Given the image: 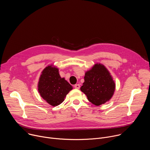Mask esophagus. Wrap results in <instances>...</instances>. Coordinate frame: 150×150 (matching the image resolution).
I'll list each match as a JSON object with an SVG mask.
<instances>
[{"mask_svg":"<svg viewBox=\"0 0 150 150\" xmlns=\"http://www.w3.org/2000/svg\"><path fill=\"white\" fill-rule=\"evenodd\" d=\"M74 87H75V88H76V89H79L80 85H79V84H75V85H74Z\"/></svg>","mask_w":150,"mask_h":150,"instance_id":"34e87169","label":"esophagus"}]
</instances>
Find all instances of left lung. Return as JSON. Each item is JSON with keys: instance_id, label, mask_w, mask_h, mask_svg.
<instances>
[{"instance_id": "obj_1", "label": "left lung", "mask_w": 150, "mask_h": 150, "mask_svg": "<svg viewBox=\"0 0 150 150\" xmlns=\"http://www.w3.org/2000/svg\"><path fill=\"white\" fill-rule=\"evenodd\" d=\"M115 88L116 83L109 70L103 64L97 63L85 72L80 90L91 103L100 105L112 98Z\"/></svg>"}]
</instances>
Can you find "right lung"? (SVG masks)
I'll use <instances>...</instances> for the list:
<instances>
[{"mask_svg":"<svg viewBox=\"0 0 150 150\" xmlns=\"http://www.w3.org/2000/svg\"><path fill=\"white\" fill-rule=\"evenodd\" d=\"M73 89L72 85L61 78L59 69L50 65L41 73L38 82V91L40 96L52 106L60 104L66 96Z\"/></svg>","mask_w":150,"mask_h":150,"instance_id":"right-lung-1","label":"right lung"}]
</instances>
